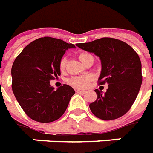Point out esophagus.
I'll return each mask as SVG.
<instances>
[{"instance_id": "obj_1", "label": "esophagus", "mask_w": 153, "mask_h": 153, "mask_svg": "<svg viewBox=\"0 0 153 153\" xmlns=\"http://www.w3.org/2000/svg\"><path fill=\"white\" fill-rule=\"evenodd\" d=\"M76 92L78 93V94H85V91H82V90H80V89H76Z\"/></svg>"}]
</instances>
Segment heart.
<instances>
[{"mask_svg":"<svg viewBox=\"0 0 153 153\" xmlns=\"http://www.w3.org/2000/svg\"><path fill=\"white\" fill-rule=\"evenodd\" d=\"M89 56V54L87 53H81L79 57L81 61L83 60V59L85 56ZM66 63H67V59L64 57L62 58L60 62H59V68L61 71L64 70L65 67H66ZM92 77L89 75H85V76H73L68 79V82L71 85L74 86L76 88H81V89H85L86 88L89 83L91 81Z\"/></svg>","mask_w":153,"mask_h":153,"instance_id":"heart-1","label":"heart"}]
</instances>
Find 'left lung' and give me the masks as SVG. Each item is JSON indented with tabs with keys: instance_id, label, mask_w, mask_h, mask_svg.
I'll return each mask as SVG.
<instances>
[{
	"instance_id": "left-lung-1",
	"label": "left lung",
	"mask_w": 153,
	"mask_h": 153,
	"mask_svg": "<svg viewBox=\"0 0 153 153\" xmlns=\"http://www.w3.org/2000/svg\"><path fill=\"white\" fill-rule=\"evenodd\" d=\"M76 46L99 57L102 72L98 83L108 84L104 94L98 89L94 90L97 100L89 104L92 113L102 120L124 115L133 105L142 84L138 54L127 43L113 38H102Z\"/></svg>"
}]
</instances>
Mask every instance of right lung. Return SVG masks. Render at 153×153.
Listing matches in <instances>:
<instances>
[{
  "label": "right lung",
  "mask_w": 153,
  "mask_h": 153,
  "mask_svg": "<svg viewBox=\"0 0 153 153\" xmlns=\"http://www.w3.org/2000/svg\"><path fill=\"white\" fill-rule=\"evenodd\" d=\"M75 48L59 39L39 38L24 48L13 64L12 89L24 112L39 123L57 120L66 111L74 89L63 85L55 90L51 80L60 75L59 62Z\"/></svg>",
  "instance_id": "1"
}]
</instances>
